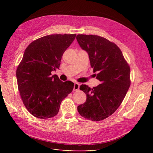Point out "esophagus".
<instances>
[{
  "label": "esophagus",
  "mask_w": 153,
  "mask_h": 153,
  "mask_svg": "<svg viewBox=\"0 0 153 153\" xmlns=\"http://www.w3.org/2000/svg\"><path fill=\"white\" fill-rule=\"evenodd\" d=\"M80 85V84H79V83H75V85H74L73 90L74 91H78V90H79Z\"/></svg>",
  "instance_id": "34e87169"
}]
</instances>
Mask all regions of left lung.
Returning <instances> with one entry per match:
<instances>
[{"instance_id":"left-lung-1","label":"left lung","mask_w":153,"mask_h":153,"mask_svg":"<svg viewBox=\"0 0 153 153\" xmlns=\"http://www.w3.org/2000/svg\"><path fill=\"white\" fill-rule=\"evenodd\" d=\"M76 40L86 51L96 78L101 82L91 88L80 85L86 101L78 106L83 117L92 121L107 118L119 107L130 86V68L121 50L114 43L96 35L78 34Z\"/></svg>"}]
</instances>
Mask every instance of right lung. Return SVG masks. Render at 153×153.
Returning <instances> with one entry per match:
<instances>
[{
	"mask_svg": "<svg viewBox=\"0 0 153 153\" xmlns=\"http://www.w3.org/2000/svg\"><path fill=\"white\" fill-rule=\"evenodd\" d=\"M75 37L76 34L45 36L25 50L16 69L18 87L26 108L37 118L56 115L62 101L73 89V82H62L52 71L59 69L64 52Z\"/></svg>",
	"mask_w": 153,
	"mask_h": 153,
	"instance_id": "obj_1",
	"label": "right lung"
}]
</instances>
